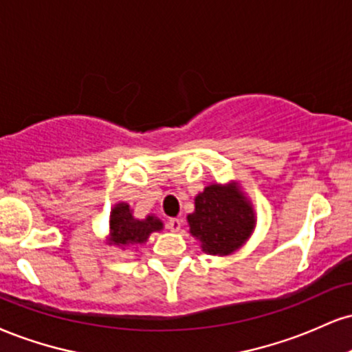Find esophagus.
<instances>
[{
  "mask_svg": "<svg viewBox=\"0 0 352 352\" xmlns=\"http://www.w3.org/2000/svg\"><path fill=\"white\" fill-rule=\"evenodd\" d=\"M167 228L170 230L172 232H179L182 230V221L179 218H172L167 221Z\"/></svg>",
  "mask_w": 352,
  "mask_h": 352,
  "instance_id": "34e87169",
  "label": "esophagus"
}]
</instances>
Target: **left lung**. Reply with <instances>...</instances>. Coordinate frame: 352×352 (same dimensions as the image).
Returning <instances> with one entry per match:
<instances>
[{"label": "left lung", "instance_id": "1", "mask_svg": "<svg viewBox=\"0 0 352 352\" xmlns=\"http://www.w3.org/2000/svg\"><path fill=\"white\" fill-rule=\"evenodd\" d=\"M190 232L201 243L203 252L230 256L243 245L256 226L251 201L238 184H213L195 197V211L188 217Z\"/></svg>", "mask_w": 352, "mask_h": 352}]
</instances>
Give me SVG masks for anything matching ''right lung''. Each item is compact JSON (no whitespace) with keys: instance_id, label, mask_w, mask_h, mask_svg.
Here are the masks:
<instances>
[{"instance_id":"1","label":"right lung","mask_w":352,"mask_h":352,"mask_svg":"<svg viewBox=\"0 0 352 352\" xmlns=\"http://www.w3.org/2000/svg\"><path fill=\"white\" fill-rule=\"evenodd\" d=\"M164 223L157 217L147 214L144 219H138L133 214L128 203L121 201L113 206L109 214V238L108 244L124 249V245L144 244L154 231H160Z\"/></svg>"}]
</instances>
